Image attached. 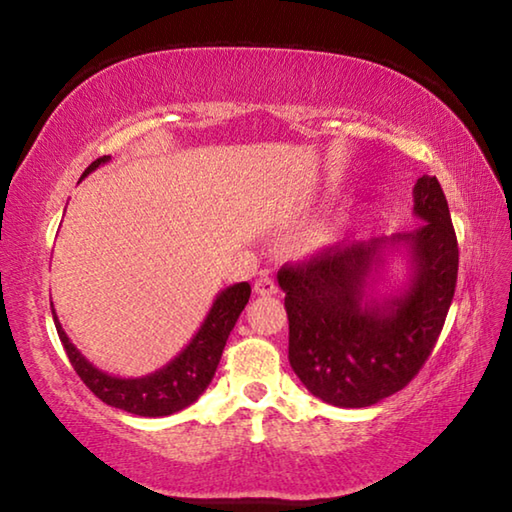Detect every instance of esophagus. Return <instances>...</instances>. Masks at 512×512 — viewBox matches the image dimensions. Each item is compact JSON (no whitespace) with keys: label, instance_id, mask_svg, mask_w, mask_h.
I'll list each match as a JSON object with an SVG mask.
<instances>
[{"label":"esophagus","instance_id":"34e87169","mask_svg":"<svg viewBox=\"0 0 512 512\" xmlns=\"http://www.w3.org/2000/svg\"><path fill=\"white\" fill-rule=\"evenodd\" d=\"M253 289H255L257 296H275L277 284L268 275H259L257 280H255V287Z\"/></svg>","mask_w":512,"mask_h":512}]
</instances>
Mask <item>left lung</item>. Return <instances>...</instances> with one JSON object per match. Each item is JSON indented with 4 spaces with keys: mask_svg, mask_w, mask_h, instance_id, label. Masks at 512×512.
I'll list each match as a JSON object with an SVG mask.
<instances>
[{
    "mask_svg": "<svg viewBox=\"0 0 512 512\" xmlns=\"http://www.w3.org/2000/svg\"><path fill=\"white\" fill-rule=\"evenodd\" d=\"M418 228L393 237L332 246L298 266H282L277 284L289 316V363L311 395L341 409H363L418 375L452 305L458 244L436 176L413 187ZM404 249L410 284L400 297L367 296L383 255Z\"/></svg>",
    "mask_w": 512,
    "mask_h": 512,
    "instance_id": "8db88e82",
    "label": "left lung"
}]
</instances>
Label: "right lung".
Here are the masks:
<instances>
[{"label":"right lung","instance_id":"obj_1","mask_svg":"<svg viewBox=\"0 0 512 512\" xmlns=\"http://www.w3.org/2000/svg\"><path fill=\"white\" fill-rule=\"evenodd\" d=\"M110 155L94 160L88 169L83 171V178L92 173L101 164H106ZM250 298V284L239 282L232 287L223 289L212 302L210 314L205 316L203 325L194 334V339L185 345V350L173 357L167 366L151 372V375L124 379L112 377L108 372L99 370L97 366L83 357L79 348L69 341L63 325L58 323L56 309H51L56 323V332L60 343L67 352V359L72 363L76 375L83 379V384L115 409L128 411L133 415H144V418H162L176 411H183L185 406L194 404L198 397L205 393L210 381L219 366L225 341L235 327L237 318ZM54 305V302H51Z\"/></svg>","mask_w":512,"mask_h":512}]
</instances>
